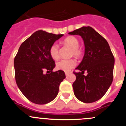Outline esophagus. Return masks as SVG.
Returning a JSON list of instances; mask_svg holds the SVG:
<instances>
[{"label":"esophagus","mask_w":126,"mask_h":126,"mask_svg":"<svg viewBox=\"0 0 126 126\" xmlns=\"http://www.w3.org/2000/svg\"><path fill=\"white\" fill-rule=\"evenodd\" d=\"M71 73H72V71H65V74L66 76H68Z\"/></svg>","instance_id":"obj_1"}]
</instances>
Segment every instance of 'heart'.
Listing matches in <instances>:
<instances>
[{
  "label": "heart",
  "mask_w": 126,
  "mask_h": 126,
  "mask_svg": "<svg viewBox=\"0 0 126 126\" xmlns=\"http://www.w3.org/2000/svg\"><path fill=\"white\" fill-rule=\"evenodd\" d=\"M64 43L72 48L71 55L79 57L82 55V50L79 48V42L74 36H68L64 40ZM49 53L53 59L57 60L59 58V46L57 43H53L50 47ZM76 65V61L74 59H62L57 62L56 67L58 69L64 71H69Z\"/></svg>",
  "instance_id": "obj_1"
}]
</instances>
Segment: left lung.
Wrapping results in <instances>:
<instances>
[{
    "label": "left lung",
    "mask_w": 126,
    "mask_h": 126,
    "mask_svg": "<svg viewBox=\"0 0 126 126\" xmlns=\"http://www.w3.org/2000/svg\"><path fill=\"white\" fill-rule=\"evenodd\" d=\"M79 34L85 47L83 61L73 73L76 76L73 84L74 93L79 100L92 103L102 98L113 81L114 57L107 40L90 26H83L69 33ZM87 71V76L84 75Z\"/></svg>",
    "instance_id": "obj_1"
}]
</instances>
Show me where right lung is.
<instances>
[{"mask_svg": "<svg viewBox=\"0 0 126 126\" xmlns=\"http://www.w3.org/2000/svg\"><path fill=\"white\" fill-rule=\"evenodd\" d=\"M62 36L39 30L23 42L19 48L14 61L16 81L30 102L46 104L54 100L59 93L65 75L62 70L52 71L55 63L49 49Z\"/></svg>", "mask_w": 126, "mask_h": 126, "instance_id": "1", "label": "right lung"}]
</instances>
